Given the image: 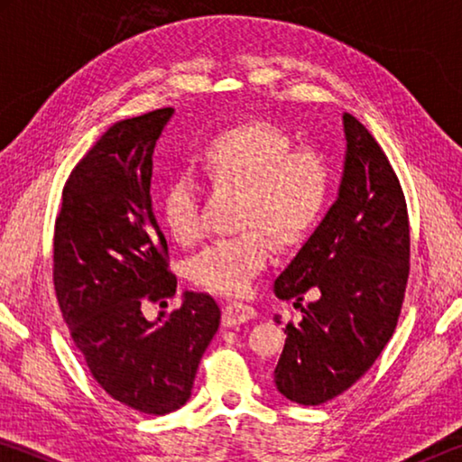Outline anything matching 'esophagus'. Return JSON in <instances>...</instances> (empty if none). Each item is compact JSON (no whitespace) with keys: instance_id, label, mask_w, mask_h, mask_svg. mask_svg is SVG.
I'll return each mask as SVG.
<instances>
[{"instance_id":"34e87169","label":"esophagus","mask_w":462,"mask_h":462,"mask_svg":"<svg viewBox=\"0 0 462 462\" xmlns=\"http://www.w3.org/2000/svg\"><path fill=\"white\" fill-rule=\"evenodd\" d=\"M254 316H256L254 308H250V306H246V303H240V301H230L228 306L224 308L222 322H224V326L234 328V326L248 322V319H253Z\"/></svg>"}]
</instances>
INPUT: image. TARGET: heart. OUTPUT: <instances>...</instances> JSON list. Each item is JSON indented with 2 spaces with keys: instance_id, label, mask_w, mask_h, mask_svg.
I'll return each mask as SVG.
<instances>
[{
  "instance_id": "obj_1",
  "label": "heart",
  "mask_w": 462,
  "mask_h": 462,
  "mask_svg": "<svg viewBox=\"0 0 462 462\" xmlns=\"http://www.w3.org/2000/svg\"><path fill=\"white\" fill-rule=\"evenodd\" d=\"M293 138L271 122L250 120L224 128L203 143L195 171L214 189H236L234 238L216 240L189 263L195 285L224 295H242L269 263V236L289 246L322 220L330 195V162L314 146H293ZM161 217L171 236L189 245L201 232L198 185L177 177L161 198Z\"/></svg>"
}]
</instances>
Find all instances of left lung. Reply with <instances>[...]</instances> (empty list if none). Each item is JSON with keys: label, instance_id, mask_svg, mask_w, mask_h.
<instances>
[{"label": "left lung", "instance_id": "1", "mask_svg": "<svg viewBox=\"0 0 462 462\" xmlns=\"http://www.w3.org/2000/svg\"><path fill=\"white\" fill-rule=\"evenodd\" d=\"M342 124L346 154L338 198L275 279V295L295 300L303 314L297 326H285L275 385L301 405L334 400L371 369L393 336L410 275L400 179L355 116L342 114ZM306 291L317 300L301 307Z\"/></svg>", "mask_w": 462, "mask_h": 462}]
</instances>
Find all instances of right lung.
Returning <instances> with one entry per match:
<instances>
[{"instance_id":"right-lung-1","label":"right lung","mask_w":462,"mask_h":462,"mask_svg":"<svg viewBox=\"0 0 462 462\" xmlns=\"http://www.w3.org/2000/svg\"><path fill=\"white\" fill-rule=\"evenodd\" d=\"M173 114L116 122L73 169L54 226V291L75 346L112 400L152 416L189 400L222 314L193 291L154 322L143 314L177 291L151 199L152 152Z\"/></svg>"}]
</instances>
